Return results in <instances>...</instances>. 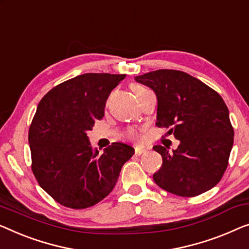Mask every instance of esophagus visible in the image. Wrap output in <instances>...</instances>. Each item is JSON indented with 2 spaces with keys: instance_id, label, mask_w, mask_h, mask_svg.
I'll return each mask as SVG.
<instances>
[{
  "instance_id": "1",
  "label": "esophagus",
  "mask_w": 249,
  "mask_h": 249,
  "mask_svg": "<svg viewBox=\"0 0 249 249\" xmlns=\"http://www.w3.org/2000/svg\"><path fill=\"white\" fill-rule=\"evenodd\" d=\"M146 151H147L146 149H143V148H139V147H137V148L135 149V154L137 155V156H140V155L145 154Z\"/></svg>"
}]
</instances>
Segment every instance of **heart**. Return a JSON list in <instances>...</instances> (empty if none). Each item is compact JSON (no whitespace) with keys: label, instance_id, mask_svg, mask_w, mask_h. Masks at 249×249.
<instances>
[{"label":"heart","instance_id":"1","mask_svg":"<svg viewBox=\"0 0 249 249\" xmlns=\"http://www.w3.org/2000/svg\"><path fill=\"white\" fill-rule=\"evenodd\" d=\"M131 89H132L133 93H135V94H136V96L138 95V94H140V93H142V92L145 91V89H147L143 88V86L139 85V84H133V85L131 86ZM128 135H129V137H130V138H132V139H139V137H140L138 132H136V131H133V130L129 131Z\"/></svg>","mask_w":249,"mask_h":249}]
</instances>
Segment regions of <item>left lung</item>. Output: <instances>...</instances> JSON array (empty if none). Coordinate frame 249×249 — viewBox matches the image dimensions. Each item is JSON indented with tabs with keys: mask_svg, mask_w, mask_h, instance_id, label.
<instances>
[{
	"mask_svg": "<svg viewBox=\"0 0 249 249\" xmlns=\"http://www.w3.org/2000/svg\"><path fill=\"white\" fill-rule=\"evenodd\" d=\"M157 96V121L179 145L172 153L154 146L163 164L153 178L179 196H196L220 181L228 166L233 128L225 101L214 89L187 73L158 70L136 76Z\"/></svg>",
	"mask_w": 249,
	"mask_h": 249,
	"instance_id": "obj_1",
	"label": "left lung"
}]
</instances>
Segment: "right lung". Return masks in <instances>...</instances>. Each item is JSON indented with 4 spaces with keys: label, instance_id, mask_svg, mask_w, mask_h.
Segmentation results:
<instances>
[{
    "label": "right lung",
    "instance_id": "obj_1",
    "mask_svg": "<svg viewBox=\"0 0 249 249\" xmlns=\"http://www.w3.org/2000/svg\"><path fill=\"white\" fill-rule=\"evenodd\" d=\"M124 74L88 73L50 89L38 104L29 129L32 172L42 189L64 207L85 209L111 191L135 153L113 142L93 149L88 131L104 116L110 93Z\"/></svg>",
    "mask_w": 249,
    "mask_h": 249
}]
</instances>
